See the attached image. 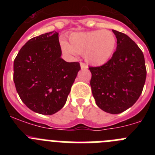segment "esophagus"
I'll return each instance as SVG.
<instances>
[{
  "label": "esophagus",
  "mask_w": 155,
  "mask_h": 155,
  "mask_svg": "<svg viewBox=\"0 0 155 155\" xmlns=\"http://www.w3.org/2000/svg\"><path fill=\"white\" fill-rule=\"evenodd\" d=\"M80 66H81V69H87V65H85V64H84V63H81V62L80 63Z\"/></svg>",
  "instance_id": "obj_1"
}]
</instances>
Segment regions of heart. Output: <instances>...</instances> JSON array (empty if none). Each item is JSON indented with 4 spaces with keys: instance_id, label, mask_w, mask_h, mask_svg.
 Instances as JSON below:
<instances>
[{
    "instance_id": "heart-1",
    "label": "heart",
    "mask_w": 155,
    "mask_h": 155,
    "mask_svg": "<svg viewBox=\"0 0 155 155\" xmlns=\"http://www.w3.org/2000/svg\"><path fill=\"white\" fill-rule=\"evenodd\" d=\"M69 42L65 39L61 41V50L66 56L74 58L78 54H83L87 64L98 67L112 58L117 39L110 30L99 29L71 34Z\"/></svg>"
}]
</instances>
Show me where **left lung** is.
<instances>
[{
  "instance_id": "left-lung-1",
  "label": "left lung",
  "mask_w": 155,
  "mask_h": 155,
  "mask_svg": "<svg viewBox=\"0 0 155 155\" xmlns=\"http://www.w3.org/2000/svg\"><path fill=\"white\" fill-rule=\"evenodd\" d=\"M116 52L106 64L91 68L90 84L95 103L102 110L119 114L137 101L146 80L143 52L126 34L113 30Z\"/></svg>"
}]
</instances>
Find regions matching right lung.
Wrapping results in <instances>:
<instances>
[{
    "instance_id": "add662e5",
    "label": "right lung",
    "mask_w": 155,
    "mask_h": 155,
    "mask_svg": "<svg viewBox=\"0 0 155 155\" xmlns=\"http://www.w3.org/2000/svg\"><path fill=\"white\" fill-rule=\"evenodd\" d=\"M59 33L53 31L29 39L14 61V82L19 97L33 112L53 115L65 105L79 63L61 58Z\"/></svg>"
}]
</instances>
